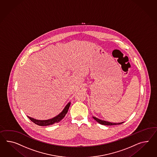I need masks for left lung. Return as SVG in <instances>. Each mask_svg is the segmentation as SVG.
Here are the masks:
<instances>
[{
    "mask_svg": "<svg viewBox=\"0 0 157 157\" xmlns=\"http://www.w3.org/2000/svg\"><path fill=\"white\" fill-rule=\"evenodd\" d=\"M93 118H94V120H96L97 122H98L99 124H100L101 125H110V126H111V125H120V124H121L124 122H120V123H113V122H108V121L102 120L97 118V117H93Z\"/></svg>",
    "mask_w": 157,
    "mask_h": 157,
    "instance_id": "left-lung-1",
    "label": "left lung"
}]
</instances>
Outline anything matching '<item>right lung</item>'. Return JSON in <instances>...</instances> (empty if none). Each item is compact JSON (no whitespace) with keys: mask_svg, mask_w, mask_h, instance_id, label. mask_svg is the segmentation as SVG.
<instances>
[{"mask_svg":"<svg viewBox=\"0 0 157 157\" xmlns=\"http://www.w3.org/2000/svg\"><path fill=\"white\" fill-rule=\"evenodd\" d=\"M70 105H71V102H69L67 104V105L65 106L64 108L60 113H59L57 116L53 117L51 119L46 120H36V119H35L33 118H32L31 117H27L31 121H32L33 123H35L36 125L41 126L53 125L55 123L59 122L61 120H62L64 118V117L65 116V115L67 114V113L68 111Z\"/></svg>","mask_w":157,"mask_h":157,"instance_id":"right-lung-1","label":"right lung"}]
</instances>
